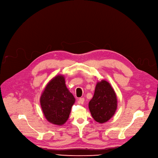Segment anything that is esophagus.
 Wrapping results in <instances>:
<instances>
[{"instance_id": "obj_1", "label": "esophagus", "mask_w": 158, "mask_h": 158, "mask_svg": "<svg viewBox=\"0 0 158 158\" xmlns=\"http://www.w3.org/2000/svg\"><path fill=\"white\" fill-rule=\"evenodd\" d=\"M84 101H85V98H80L79 99V102L81 104H83L84 103Z\"/></svg>"}]
</instances>
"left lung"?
<instances>
[{
    "mask_svg": "<svg viewBox=\"0 0 158 158\" xmlns=\"http://www.w3.org/2000/svg\"><path fill=\"white\" fill-rule=\"evenodd\" d=\"M88 107L92 117L98 123H105L112 118L117 108V98L108 82L103 79L97 82Z\"/></svg>",
    "mask_w": 158,
    "mask_h": 158,
    "instance_id": "left-lung-1",
    "label": "left lung"
}]
</instances>
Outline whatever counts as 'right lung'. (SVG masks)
<instances>
[{
	"instance_id": "right-lung-1",
	"label": "right lung",
	"mask_w": 158,
	"mask_h": 158,
	"mask_svg": "<svg viewBox=\"0 0 158 158\" xmlns=\"http://www.w3.org/2000/svg\"><path fill=\"white\" fill-rule=\"evenodd\" d=\"M75 101L73 95L66 86L63 75H58L50 81L40 97L45 118L57 126L63 125L67 121Z\"/></svg>"
}]
</instances>
